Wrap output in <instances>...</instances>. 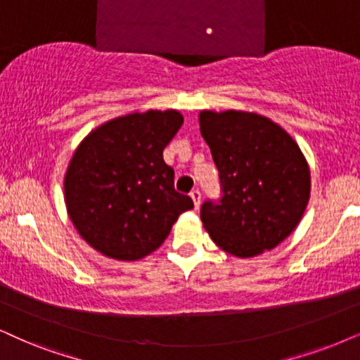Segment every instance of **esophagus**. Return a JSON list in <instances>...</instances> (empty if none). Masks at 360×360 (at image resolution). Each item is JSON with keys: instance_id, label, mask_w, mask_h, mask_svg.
Segmentation results:
<instances>
[{"instance_id": "1", "label": "esophagus", "mask_w": 360, "mask_h": 360, "mask_svg": "<svg viewBox=\"0 0 360 360\" xmlns=\"http://www.w3.org/2000/svg\"><path fill=\"white\" fill-rule=\"evenodd\" d=\"M189 195H191V199L194 201V207L199 209V206H201V193H199L198 189H194V191H191Z\"/></svg>"}]
</instances>
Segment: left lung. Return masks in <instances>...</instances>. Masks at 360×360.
Returning a JSON list of instances; mask_svg holds the SVG:
<instances>
[{
	"label": "left lung",
	"mask_w": 360,
	"mask_h": 360,
	"mask_svg": "<svg viewBox=\"0 0 360 360\" xmlns=\"http://www.w3.org/2000/svg\"><path fill=\"white\" fill-rule=\"evenodd\" d=\"M201 136L219 171L222 198L204 202V229L222 251L249 259L279 245L301 222L311 171L284 127L249 111L199 112Z\"/></svg>",
	"instance_id": "obj_1"
}]
</instances>
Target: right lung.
I'll return each mask as SVG.
<instances>
[{
    "label": "right lung",
    "mask_w": 360,
    "mask_h": 360,
    "mask_svg": "<svg viewBox=\"0 0 360 360\" xmlns=\"http://www.w3.org/2000/svg\"><path fill=\"white\" fill-rule=\"evenodd\" d=\"M183 122L176 109L133 111L94 127L75 149L65 174L66 211L103 256L146 257L194 207L174 191V171L162 159Z\"/></svg>",
    "instance_id": "1"
}]
</instances>
